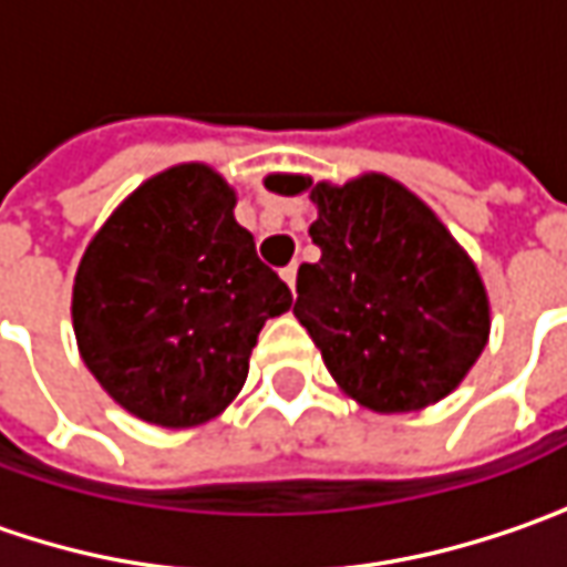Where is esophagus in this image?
Instances as JSON below:
<instances>
[{"label": "esophagus", "mask_w": 567, "mask_h": 567, "mask_svg": "<svg viewBox=\"0 0 567 567\" xmlns=\"http://www.w3.org/2000/svg\"><path fill=\"white\" fill-rule=\"evenodd\" d=\"M282 279H285V282H288V288L295 291V279H298V266H295V262H291V266H285Z\"/></svg>", "instance_id": "esophagus-1"}]
</instances>
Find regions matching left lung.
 Wrapping results in <instances>:
<instances>
[{
    "label": "left lung",
    "instance_id": "left-lung-1",
    "mask_svg": "<svg viewBox=\"0 0 567 567\" xmlns=\"http://www.w3.org/2000/svg\"><path fill=\"white\" fill-rule=\"evenodd\" d=\"M317 262L298 269L295 317L327 372L379 414L423 411L478 362L491 305L478 266L411 188L382 173L311 183Z\"/></svg>",
    "mask_w": 567,
    "mask_h": 567
}]
</instances>
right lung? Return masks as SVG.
<instances>
[{
  "instance_id": "right-lung-1",
  "label": "right lung",
  "mask_w": 567,
  "mask_h": 567,
  "mask_svg": "<svg viewBox=\"0 0 567 567\" xmlns=\"http://www.w3.org/2000/svg\"><path fill=\"white\" fill-rule=\"evenodd\" d=\"M234 205L212 166H169L85 247L73 282L76 343L127 414L169 430L217 416L247 382L262 323L291 308Z\"/></svg>"
}]
</instances>
